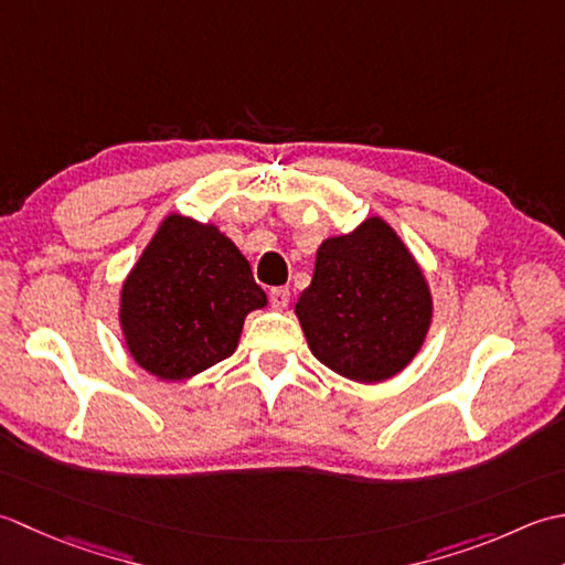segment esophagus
I'll use <instances>...</instances> for the list:
<instances>
[{
	"label": "esophagus",
	"instance_id": "34e87169",
	"mask_svg": "<svg viewBox=\"0 0 565 565\" xmlns=\"http://www.w3.org/2000/svg\"><path fill=\"white\" fill-rule=\"evenodd\" d=\"M270 305H273V309H285L287 305H290V290H287V287H273Z\"/></svg>",
	"mask_w": 565,
	"mask_h": 565
}]
</instances>
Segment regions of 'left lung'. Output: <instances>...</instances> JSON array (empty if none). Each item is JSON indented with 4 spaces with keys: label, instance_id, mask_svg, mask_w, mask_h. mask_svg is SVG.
<instances>
[{
    "label": "left lung",
    "instance_id": "1",
    "mask_svg": "<svg viewBox=\"0 0 565 565\" xmlns=\"http://www.w3.org/2000/svg\"><path fill=\"white\" fill-rule=\"evenodd\" d=\"M319 363L353 383L395 377L427 341L434 297L419 260L383 216L317 248L312 285L295 305Z\"/></svg>",
    "mask_w": 565,
    "mask_h": 565
}]
</instances>
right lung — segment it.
<instances>
[{
  "mask_svg": "<svg viewBox=\"0 0 565 565\" xmlns=\"http://www.w3.org/2000/svg\"><path fill=\"white\" fill-rule=\"evenodd\" d=\"M268 297L216 224L170 212L119 290V329L138 367L166 383L232 355L244 321Z\"/></svg>",
  "mask_w": 565,
  "mask_h": 565,
  "instance_id": "1",
  "label": "right lung"
}]
</instances>
